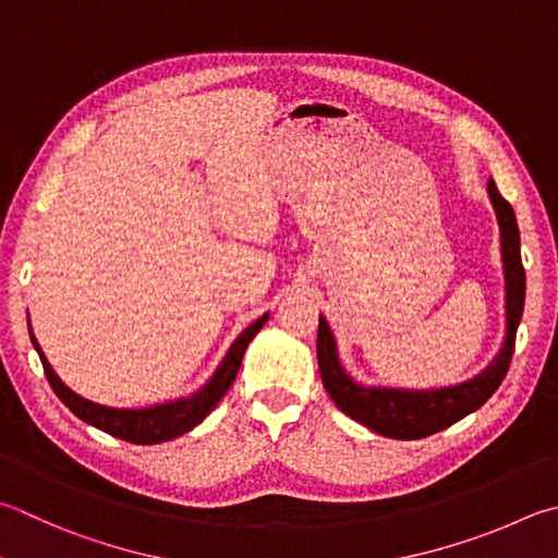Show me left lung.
Returning <instances> with one entry per match:
<instances>
[{"label": "left lung", "instance_id": "8db88e82", "mask_svg": "<svg viewBox=\"0 0 558 558\" xmlns=\"http://www.w3.org/2000/svg\"><path fill=\"white\" fill-rule=\"evenodd\" d=\"M488 195L495 207V217L500 225L502 241V268H505V298H508V337L502 349L481 376L469 383L453 385L441 390H388V388H363L343 373L337 343L324 317H319L317 331V363L324 388L337 408L351 420L366 424L368 429L390 439H424L429 434L451 427L485 404V400L500 388L508 376L514 337L524 310V266L520 258V229L510 202L505 199L493 178L488 180Z\"/></svg>", "mask_w": 558, "mask_h": 558}]
</instances>
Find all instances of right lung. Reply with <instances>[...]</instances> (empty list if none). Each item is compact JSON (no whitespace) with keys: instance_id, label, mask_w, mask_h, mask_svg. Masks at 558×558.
I'll return each mask as SVG.
<instances>
[{"instance_id":"right-lung-1","label":"right lung","mask_w":558,"mask_h":558,"mask_svg":"<svg viewBox=\"0 0 558 558\" xmlns=\"http://www.w3.org/2000/svg\"><path fill=\"white\" fill-rule=\"evenodd\" d=\"M266 322H268V314H263V317L253 322L248 329L241 331V337L231 343L227 359L219 363L217 373L199 392H195L192 398H185V400L156 404V408H146V410H114V408H105V404L80 398V395L70 390L68 385L56 376V371L50 368V363L46 361L44 351H40L34 331H32V341L38 351L40 363H44L50 388H53L58 398L68 404L70 412L117 439H124L131 444H160V441L180 437V434L190 432L192 427H197V424L217 408V402L225 398V392L231 388V383L236 378L248 341L256 337Z\"/></svg>"}]
</instances>
